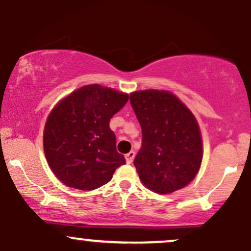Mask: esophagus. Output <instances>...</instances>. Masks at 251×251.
<instances>
[{
  "mask_svg": "<svg viewBox=\"0 0 251 251\" xmlns=\"http://www.w3.org/2000/svg\"><path fill=\"white\" fill-rule=\"evenodd\" d=\"M134 151H129L127 154H125V158H126V162H127V164H131L132 162H133L134 159Z\"/></svg>",
  "mask_w": 251,
  "mask_h": 251,
  "instance_id": "34e87169",
  "label": "esophagus"
}]
</instances>
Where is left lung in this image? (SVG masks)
Instances as JSON below:
<instances>
[{
  "label": "left lung",
  "mask_w": 251,
  "mask_h": 251,
  "mask_svg": "<svg viewBox=\"0 0 251 251\" xmlns=\"http://www.w3.org/2000/svg\"><path fill=\"white\" fill-rule=\"evenodd\" d=\"M129 101L143 132L142 149L133 162L142 183L159 195L183 189L203 159L195 116L169 91H137L129 94Z\"/></svg>",
  "instance_id": "left-lung-1"
}]
</instances>
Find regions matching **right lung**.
Masks as SVG:
<instances>
[{
  "mask_svg": "<svg viewBox=\"0 0 251 251\" xmlns=\"http://www.w3.org/2000/svg\"><path fill=\"white\" fill-rule=\"evenodd\" d=\"M127 100L128 94L94 83L72 92L51 109L43 150L50 170L65 185L83 191L98 189L126 163L117 152L109 120Z\"/></svg>",
  "mask_w": 251,
  "mask_h": 251,
  "instance_id": "1",
  "label": "right lung"
}]
</instances>
